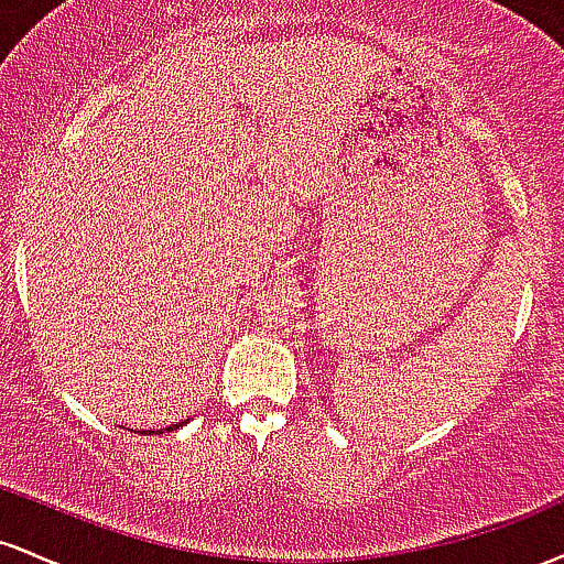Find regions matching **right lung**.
Masks as SVG:
<instances>
[{
  "label": "right lung",
  "mask_w": 564,
  "mask_h": 564,
  "mask_svg": "<svg viewBox=\"0 0 564 564\" xmlns=\"http://www.w3.org/2000/svg\"><path fill=\"white\" fill-rule=\"evenodd\" d=\"M187 424V419L185 422H180V424H172V426H166V432H172V430H180V426H185ZM159 435H164V432H159Z\"/></svg>",
  "instance_id": "add662e5"
}]
</instances>
